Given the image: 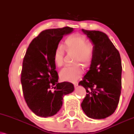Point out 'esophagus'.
<instances>
[{"label": "esophagus", "mask_w": 134, "mask_h": 134, "mask_svg": "<svg viewBox=\"0 0 134 134\" xmlns=\"http://www.w3.org/2000/svg\"><path fill=\"white\" fill-rule=\"evenodd\" d=\"M74 85L75 87H77L78 85V82H74Z\"/></svg>", "instance_id": "obj_1"}]
</instances>
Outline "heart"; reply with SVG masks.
I'll list each match as a JSON object with an SVG mask.
<instances>
[{
  "instance_id": "obj_1",
  "label": "heart",
  "mask_w": 134,
  "mask_h": 134,
  "mask_svg": "<svg viewBox=\"0 0 134 134\" xmlns=\"http://www.w3.org/2000/svg\"><path fill=\"white\" fill-rule=\"evenodd\" d=\"M65 48L69 53H75L74 61L81 62L88 65L92 60L95 53V44L92 41H87L85 37L76 34L69 36L65 41ZM54 60L55 65L61 67L65 62L64 49L61 45L56 47L54 54ZM82 66L80 64L66 66L60 71V76L63 80L74 82L83 74Z\"/></svg>"
}]
</instances>
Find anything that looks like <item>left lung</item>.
<instances>
[{"label": "left lung", "mask_w": 134, "mask_h": 134, "mask_svg": "<svg viewBox=\"0 0 134 134\" xmlns=\"http://www.w3.org/2000/svg\"><path fill=\"white\" fill-rule=\"evenodd\" d=\"M95 44L89 70L79 85L86 90L81 107L92 119H105L117 109L122 87V63L118 50L104 32L82 29Z\"/></svg>", "instance_id": "left-lung-1"}]
</instances>
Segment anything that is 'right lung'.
I'll return each instance as SVG.
<instances>
[{"label": "right lung", "mask_w": 134, "mask_h": 134, "mask_svg": "<svg viewBox=\"0 0 134 134\" xmlns=\"http://www.w3.org/2000/svg\"><path fill=\"white\" fill-rule=\"evenodd\" d=\"M73 30L65 27L43 30L27 50L20 81L25 102L35 115L47 117L56 114L62 107L64 96L74 91L72 83L58 82L54 60V51L60 40Z\"/></svg>", "instance_id": "add662e5"}]
</instances>
